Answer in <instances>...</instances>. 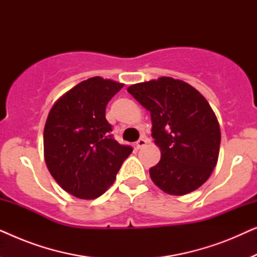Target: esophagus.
<instances>
[{
    "label": "esophagus",
    "instance_id": "obj_1",
    "mask_svg": "<svg viewBox=\"0 0 257 257\" xmlns=\"http://www.w3.org/2000/svg\"><path fill=\"white\" fill-rule=\"evenodd\" d=\"M147 142H149V140H147L146 137H145V136H143L142 138H140V139L138 140V142H137V144H136V145H137V149H138V150H139V149H143V147L145 146L146 144H147Z\"/></svg>",
    "mask_w": 257,
    "mask_h": 257
}]
</instances>
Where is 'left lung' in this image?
<instances>
[{
	"label": "left lung",
	"instance_id": "left-lung-1",
	"mask_svg": "<svg viewBox=\"0 0 257 257\" xmlns=\"http://www.w3.org/2000/svg\"><path fill=\"white\" fill-rule=\"evenodd\" d=\"M127 91L151 112L152 137L161 152L150 168L152 181L171 195L198 189L212 174L220 151V125L208 101L171 77L133 84Z\"/></svg>",
	"mask_w": 257,
	"mask_h": 257
}]
</instances>
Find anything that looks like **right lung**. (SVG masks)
Segmentation results:
<instances>
[{
  "mask_svg": "<svg viewBox=\"0 0 257 257\" xmlns=\"http://www.w3.org/2000/svg\"><path fill=\"white\" fill-rule=\"evenodd\" d=\"M124 84L92 77L63 94L44 126V159L65 192L96 199L114 182L132 147L112 138L106 105Z\"/></svg>",
  "mask_w": 257,
  "mask_h": 257,
  "instance_id": "obj_1",
  "label": "right lung"
}]
</instances>
